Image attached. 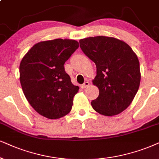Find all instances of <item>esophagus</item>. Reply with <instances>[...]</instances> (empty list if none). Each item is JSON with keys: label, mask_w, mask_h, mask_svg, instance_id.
I'll use <instances>...</instances> for the list:
<instances>
[{"label": "esophagus", "mask_w": 159, "mask_h": 159, "mask_svg": "<svg viewBox=\"0 0 159 159\" xmlns=\"http://www.w3.org/2000/svg\"><path fill=\"white\" fill-rule=\"evenodd\" d=\"M89 86V81H86V82H84L83 84H82V85L81 86V87L82 88V89H85V88L88 87Z\"/></svg>", "instance_id": "1"}]
</instances>
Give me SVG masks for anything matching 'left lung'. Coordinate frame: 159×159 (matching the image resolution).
Here are the masks:
<instances>
[{"instance_id": "obj_1", "label": "left lung", "mask_w": 159, "mask_h": 159, "mask_svg": "<svg viewBox=\"0 0 159 159\" xmlns=\"http://www.w3.org/2000/svg\"><path fill=\"white\" fill-rule=\"evenodd\" d=\"M79 43L97 67L92 83L99 89V96L91 102L92 108L104 116L120 114L131 103L139 87L137 56L127 43L114 37H88Z\"/></svg>"}]
</instances>
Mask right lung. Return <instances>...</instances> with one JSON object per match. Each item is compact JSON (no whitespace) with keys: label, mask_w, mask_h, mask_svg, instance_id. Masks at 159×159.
<instances>
[{"label":"right lung","mask_w":159,"mask_h":159,"mask_svg":"<svg viewBox=\"0 0 159 159\" xmlns=\"http://www.w3.org/2000/svg\"><path fill=\"white\" fill-rule=\"evenodd\" d=\"M79 47L73 39H56L35 44L20 65V81L34 109L48 119H59L71 111L79 87L72 84L65 61Z\"/></svg>","instance_id":"1"}]
</instances>
